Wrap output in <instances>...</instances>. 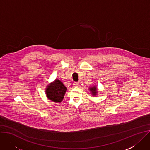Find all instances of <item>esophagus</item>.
Instances as JSON below:
<instances>
[{
  "instance_id": "obj_1",
  "label": "esophagus",
  "mask_w": 150,
  "mask_h": 150,
  "mask_svg": "<svg viewBox=\"0 0 150 150\" xmlns=\"http://www.w3.org/2000/svg\"><path fill=\"white\" fill-rule=\"evenodd\" d=\"M74 86L75 87H79V83H74Z\"/></svg>"
}]
</instances>
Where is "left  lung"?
<instances>
[{
	"label": "left lung",
	"mask_w": 150,
	"mask_h": 150,
	"mask_svg": "<svg viewBox=\"0 0 150 150\" xmlns=\"http://www.w3.org/2000/svg\"><path fill=\"white\" fill-rule=\"evenodd\" d=\"M90 90L91 91L93 95H96L97 94V88L96 87H93L90 88Z\"/></svg>",
	"instance_id": "8db88e82"
}]
</instances>
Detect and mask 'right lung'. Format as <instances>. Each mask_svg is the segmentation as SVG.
I'll list each match as a JSON object with an SVG mask.
<instances>
[{
    "mask_svg": "<svg viewBox=\"0 0 150 150\" xmlns=\"http://www.w3.org/2000/svg\"><path fill=\"white\" fill-rule=\"evenodd\" d=\"M66 87L59 79H56L46 89L47 98L54 102H61L64 98Z\"/></svg>",
    "mask_w": 150,
    "mask_h": 150,
    "instance_id": "obj_1",
    "label": "right lung"
}]
</instances>
